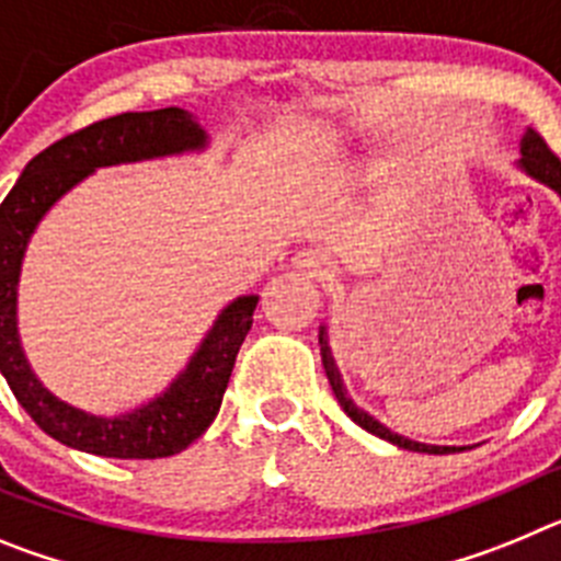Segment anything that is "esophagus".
I'll list each match as a JSON object with an SVG mask.
<instances>
[{"label":"esophagus","mask_w":561,"mask_h":561,"mask_svg":"<svg viewBox=\"0 0 561 561\" xmlns=\"http://www.w3.org/2000/svg\"><path fill=\"white\" fill-rule=\"evenodd\" d=\"M295 266L304 272V275L317 277V280H325V277L334 275V261H331V257L325 255V252H320V250L297 252Z\"/></svg>","instance_id":"esophagus-1"}]
</instances>
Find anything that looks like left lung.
<instances>
[{
    "mask_svg": "<svg viewBox=\"0 0 561 561\" xmlns=\"http://www.w3.org/2000/svg\"><path fill=\"white\" fill-rule=\"evenodd\" d=\"M519 151H523V160H519V165L531 173L534 180L545 182V185L553 187V191L561 196V162H559L557 153L548 148V142H545L537 131H525ZM320 354H323V368H325V376H329V381H331V390H334L336 401H340V408L348 413V419L354 421V424H359L362 430H368V433L379 435V438L390 440V444H396V447H401V449H413V453H427V455L455 453V447H430V444H419V440H410V438H404V435L390 433V430L385 427V424H379L374 415H368L365 410L356 408L354 399L345 393L342 376H340V370H336L334 356H331L329 340H325V329H320Z\"/></svg>",
    "mask_w": 561,
    "mask_h": 561,
    "instance_id": "obj_1",
    "label": "left lung"
}]
</instances>
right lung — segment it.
<instances>
[{
  "label": "right lung",
  "mask_w": 561,
  "mask_h": 561,
  "mask_svg": "<svg viewBox=\"0 0 561 561\" xmlns=\"http://www.w3.org/2000/svg\"><path fill=\"white\" fill-rule=\"evenodd\" d=\"M207 134L180 106L126 112L67 134L27 162L0 205V370L10 390L49 438L101 458L151 460L182 453L219 415L238 348L252 329L257 297H238L213 323L180 379L140 410L114 419L89 415L44 388L19 345L16 286L24 247L44 213L95 168L199 151Z\"/></svg>",
  "instance_id": "right-lung-1"
}]
</instances>
